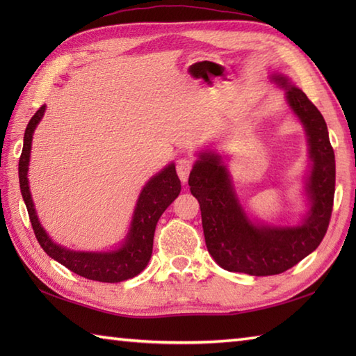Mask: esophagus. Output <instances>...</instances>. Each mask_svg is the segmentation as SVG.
Masks as SVG:
<instances>
[{"instance_id":"obj_1","label":"esophagus","mask_w":356,"mask_h":356,"mask_svg":"<svg viewBox=\"0 0 356 356\" xmlns=\"http://www.w3.org/2000/svg\"><path fill=\"white\" fill-rule=\"evenodd\" d=\"M193 163H194V161L191 157H182L177 161L176 171L179 174L180 180H182V184H186L188 176H190V172L193 170Z\"/></svg>"}]
</instances>
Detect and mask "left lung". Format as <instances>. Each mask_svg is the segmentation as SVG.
<instances>
[{"label": "left lung", "mask_w": 356, "mask_h": 356, "mask_svg": "<svg viewBox=\"0 0 356 356\" xmlns=\"http://www.w3.org/2000/svg\"><path fill=\"white\" fill-rule=\"evenodd\" d=\"M272 79L286 88L287 104L307 134L312 170L306 188L311 209L305 222L298 226L252 223L218 154L200 153L188 180L200 203L208 252L223 269L255 277L282 274L318 248L326 236L335 194V154L326 120L298 87L282 74Z\"/></svg>", "instance_id": "1"}]
</instances>
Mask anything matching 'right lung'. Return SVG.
<instances>
[{
	"label": "right lung",
	"mask_w": 356,
	"mask_h": 356,
	"mask_svg": "<svg viewBox=\"0 0 356 356\" xmlns=\"http://www.w3.org/2000/svg\"><path fill=\"white\" fill-rule=\"evenodd\" d=\"M44 111L45 105L35 113L27 124L18 168L21 194L27 207L30 223H32L38 243L53 260L59 261L74 274L95 280V282L119 283L140 274L151 259V252H153V238L159 218L180 193V180L177 177L176 166L174 163L168 165L154 177H151L149 182L143 186L134 209L130 231H128L122 246L111 252L70 251V249L53 243L47 232L44 231L40 220H38L32 195H30L29 190L27 171L30 148H32L33 131L42 119Z\"/></svg>",
	"instance_id": "obj_1"
}]
</instances>
